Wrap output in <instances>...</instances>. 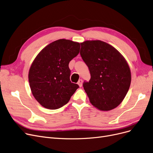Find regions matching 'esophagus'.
<instances>
[{
	"label": "esophagus",
	"instance_id": "esophagus-1",
	"mask_svg": "<svg viewBox=\"0 0 153 153\" xmlns=\"http://www.w3.org/2000/svg\"><path fill=\"white\" fill-rule=\"evenodd\" d=\"M77 84L79 85V87H81L82 85V79H79V81L77 82Z\"/></svg>",
	"mask_w": 153,
	"mask_h": 153
}]
</instances>
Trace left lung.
Segmentation results:
<instances>
[{
	"label": "left lung",
	"mask_w": 153,
	"mask_h": 153,
	"mask_svg": "<svg viewBox=\"0 0 153 153\" xmlns=\"http://www.w3.org/2000/svg\"><path fill=\"white\" fill-rule=\"evenodd\" d=\"M80 54L89 68L91 79L83 88L91 103L101 111L113 109L121 103L130 87L131 75L124 57L108 43H81Z\"/></svg>",
	"instance_id": "1"
}]
</instances>
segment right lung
I'll use <instances>...</instances> for the list:
<instances>
[{"label":"right lung","instance_id":"right-lung-1","mask_svg":"<svg viewBox=\"0 0 153 153\" xmlns=\"http://www.w3.org/2000/svg\"><path fill=\"white\" fill-rule=\"evenodd\" d=\"M79 49L78 42L59 39L44 48L32 62L29 72L30 87L43 107L49 109L62 107L79 88L71 82L69 68Z\"/></svg>","mask_w":153,"mask_h":153}]
</instances>
